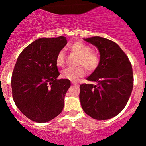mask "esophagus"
<instances>
[{"mask_svg": "<svg viewBox=\"0 0 146 146\" xmlns=\"http://www.w3.org/2000/svg\"><path fill=\"white\" fill-rule=\"evenodd\" d=\"M72 84H73V85H78V83H76V82H72Z\"/></svg>", "mask_w": 146, "mask_h": 146, "instance_id": "obj_1", "label": "esophagus"}]
</instances>
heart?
Instances as JSON below:
<instances>
[{
	"label": "heart",
	"instance_id": "1",
	"mask_svg": "<svg viewBox=\"0 0 146 146\" xmlns=\"http://www.w3.org/2000/svg\"><path fill=\"white\" fill-rule=\"evenodd\" d=\"M70 50L79 56L78 59V65H83L90 71H92L97 68L99 63V58L96 54L91 52L90 46L82 42H76L70 46ZM56 64L58 66H64L65 64V54L64 51L58 53L56 58ZM85 69L82 66L76 68H67L61 72V76L70 81H78L85 75Z\"/></svg>",
	"mask_w": 146,
	"mask_h": 146
}]
</instances>
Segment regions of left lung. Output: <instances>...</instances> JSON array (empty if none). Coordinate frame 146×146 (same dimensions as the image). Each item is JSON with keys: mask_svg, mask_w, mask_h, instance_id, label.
Returning a JSON list of instances; mask_svg holds the SVG:
<instances>
[{"mask_svg": "<svg viewBox=\"0 0 146 146\" xmlns=\"http://www.w3.org/2000/svg\"><path fill=\"white\" fill-rule=\"evenodd\" d=\"M100 54L99 65L87 78L97 85L80 86V100L86 114L105 120L117 115L127 105L132 92L134 77L131 64L125 53L113 41L95 36L83 38Z\"/></svg>", "mask_w": 146, "mask_h": 146, "instance_id": "left-lung-1", "label": "left lung"}]
</instances>
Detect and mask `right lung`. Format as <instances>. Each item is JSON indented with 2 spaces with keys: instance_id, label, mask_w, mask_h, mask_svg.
<instances>
[{
  "instance_id": "right-lung-1",
  "label": "right lung",
  "mask_w": 146,
  "mask_h": 146,
  "mask_svg": "<svg viewBox=\"0 0 146 146\" xmlns=\"http://www.w3.org/2000/svg\"><path fill=\"white\" fill-rule=\"evenodd\" d=\"M67 44L66 37L37 39L24 49L12 76V97L17 107L31 120L44 123L59 115L70 86L56 64L58 53Z\"/></svg>"
}]
</instances>
